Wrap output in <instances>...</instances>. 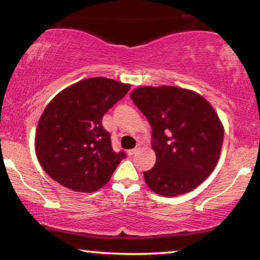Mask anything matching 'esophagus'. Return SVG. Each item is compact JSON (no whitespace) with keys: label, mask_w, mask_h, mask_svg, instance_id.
<instances>
[{"label":"esophagus","mask_w":260,"mask_h":260,"mask_svg":"<svg viewBox=\"0 0 260 260\" xmlns=\"http://www.w3.org/2000/svg\"><path fill=\"white\" fill-rule=\"evenodd\" d=\"M136 151H138V149H136V148L135 149H131V150H127V155L132 156V155H134Z\"/></svg>","instance_id":"34e87169"}]
</instances>
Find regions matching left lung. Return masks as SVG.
Listing matches in <instances>:
<instances>
[{
    "label": "left lung",
    "mask_w": 260,
    "mask_h": 260,
    "mask_svg": "<svg viewBox=\"0 0 260 260\" xmlns=\"http://www.w3.org/2000/svg\"><path fill=\"white\" fill-rule=\"evenodd\" d=\"M131 99L152 128L156 164L143 172L148 187L174 197L199 187L218 164L223 125L201 94L175 86H141Z\"/></svg>",
    "instance_id": "obj_1"
}]
</instances>
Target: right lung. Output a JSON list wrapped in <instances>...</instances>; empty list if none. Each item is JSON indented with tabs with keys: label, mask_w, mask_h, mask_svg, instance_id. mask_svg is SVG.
<instances>
[{
	"label": "right lung",
	"mask_w": 260,
	"mask_h": 260,
	"mask_svg": "<svg viewBox=\"0 0 260 260\" xmlns=\"http://www.w3.org/2000/svg\"><path fill=\"white\" fill-rule=\"evenodd\" d=\"M129 83L88 78L59 91L42 112L35 132L38 160L50 178L79 192L107 184L124 152H113L104 113L129 90Z\"/></svg>",
	"instance_id": "obj_1"
}]
</instances>
